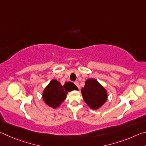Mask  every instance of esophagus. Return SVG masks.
Segmentation results:
<instances>
[{"instance_id": "34e87169", "label": "esophagus", "mask_w": 146, "mask_h": 146, "mask_svg": "<svg viewBox=\"0 0 146 146\" xmlns=\"http://www.w3.org/2000/svg\"><path fill=\"white\" fill-rule=\"evenodd\" d=\"M74 84H75L76 86V87H77L78 89L80 88V86H79V83H78V81H76V82H74Z\"/></svg>"}]
</instances>
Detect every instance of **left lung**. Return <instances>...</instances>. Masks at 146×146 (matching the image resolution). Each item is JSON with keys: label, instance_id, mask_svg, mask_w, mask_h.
I'll return each mask as SVG.
<instances>
[{"label": "left lung", "instance_id": "8db88e82", "mask_svg": "<svg viewBox=\"0 0 146 146\" xmlns=\"http://www.w3.org/2000/svg\"><path fill=\"white\" fill-rule=\"evenodd\" d=\"M84 102L93 110L100 108L108 99L107 91L97 80L89 78L81 90Z\"/></svg>", "mask_w": 146, "mask_h": 146}]
</instances>
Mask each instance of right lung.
<instances>
[{"label":"right lung","instance_id":"add662e5","mask_svg":"<svg viewBox=\"0 0 146 146\" xmlns=\"http://www.w3.org/2000/svg\"><path fill=\"white\" fill-rule=\"evenodd\" d=\"M78 90L73 83H66L64 86L56 80L53 79L44 89L42 94L43 100L47 105L53 108L59 107L62 102L66 99L68 91Z\"/></svg>","mask_w":146,"mask_h":146}]
</instances>
